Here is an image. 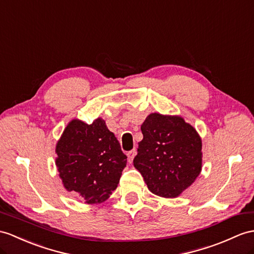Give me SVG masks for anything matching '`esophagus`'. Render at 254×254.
I'll use <instances>...</instances> for the list:
<instances>
[{
	"instance_id": "1",
	"label": "esophagus",
	"mask_w": 254,
	"mask_h": 254,
	"mask_svg": "<svg viewBox=\"0 0 254 254\" xmlns=\"http://www.w3.org/2000/svg\"><path fill=\"white\" fill-rule=\"evenodd\" d=\"M135 153H137V151L134 150H131V151H129L128 153H127V157H128V162L129 163H132V160H133V158H134V156H135Z\"/></svg>"
}]
</instances>
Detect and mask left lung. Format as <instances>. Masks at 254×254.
Returning a JSON list of instances; mask_svg holds the SVG:
<instances>
[{
  "mask_svg": "<svg viewBox=\"0 0 254 254\" xmlns=\"http://www.w3.org/2000/svg\"><path fill=\"white\" fill-rule=\"evenodd\" d=\"M133 165L153 194L175 198L201 170V140L182 117L152 113L141 126Z\"/></svg>",
  "mask_w": 254,
  "mask_h": 254,
  "instance_id": "obj_1",
  "label": "left lung"
}]
</instances>
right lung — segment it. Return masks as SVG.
I'll return each instance as SVG.
<instances>
[{
	"mask_svg": "<svg viewBox=\"0 0 254 254\" xmlns=\"http://www.w3.org/2000/svg\"><path fill=\"white\" fill-rule=\"evenodd\" d=\"M56 165L66 190L83 197L85 202L108 199L120 183L127 156L106 122L97 119L86 124L73 120L56 146Z\"/></svg>",
	"mask_w": 254,
	"mask_h": 254,
	"instance_id": "right-lung-1",
	"label": "right lung"
}]
</instances>
